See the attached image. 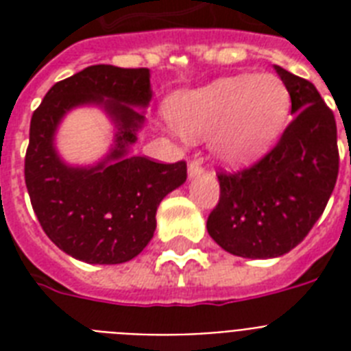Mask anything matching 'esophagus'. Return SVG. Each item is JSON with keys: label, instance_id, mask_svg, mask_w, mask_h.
<instances>
[{"label": "esophagus", "instance_id": "1", "mask_svg": "<svg viewBox=\"0 0 351 351\" xmlns=\"http://www.w3.org/2000/svg\"><path fill=\"white\" fill-rule=\"evenodd\" d=\"M202 171H204V167H202V162H200V160H191V162H189V167H187V173H189V176L200 175Z\"/></svg>", "mask_w": 351, "mask_h": 351}]
</instances>
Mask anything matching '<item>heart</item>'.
I'll return each mask as SVG.
<instances>
[{"mask_svg":"<svg viewBox=\"0 0 351 351\" xmlns=\"http://www.w3.org/2000/svg\"><path fill=\"white\" fill-rule=\"evenodd\" d=\"M288 111V89L273 74L217 80L169 104L176 131L186 136L211 134L213 153L231 165L258 158L278 136Z\"/></svg>","mask_w":351,"mask_h":351,"instance_id":"obj_1","label":"heart"}]
</instances>
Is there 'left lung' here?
<instances>
[{
    "mask_svg": "<svg viewBox=\"0 0 351 351\" xmlns=\"http://www.w3.org/2000/svg\"><path fill=\"white\" fill-rule=\"evenodd\" d=\"M275 69L295 118L255 164L217 173L220 198L208 217L211 239L244 258H273L299 245L326 208L339 175L333 111L311 82Z\"/></svg>",
    "mask_w": 351,
    "mask_h": 351,
    "instance_id": "left-lung-1",
    "label": "left lung"
}]
</instances>
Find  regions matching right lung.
Returning <instances> with one entry per match:
<instances>
[{
    "mask_svg": "<svg viewBox=\"0 0 351 351\" xmlns=\"http://www.w3.org/2000/svg\"><path fill=\"white\" fill-rule=\"evenodd\" d=\"M151 100L149 69L93 65L58 82L30 118L25 184L41 228L67 255L89 264H121L153 239L156 208L187 178L184 160L160 164L127 154ZM84 103L104 105L119 127L117 143L96 168L62 164L53 132L62 114Z\"/></svg>",
    "mask_w": 351,
    "mask_h": 351,
    "instance_id": "1",
    "label": "right lung"
}]
</instances>
